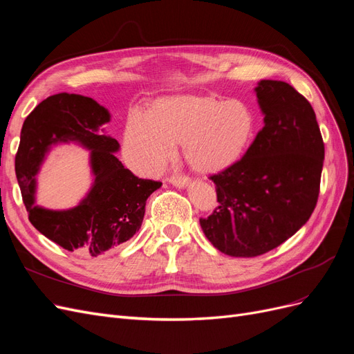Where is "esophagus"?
I'll list each match as a JSON object with an SVG mask.
<instances>
[{
	"mask_svg": "<svg viewBox=\"0 0 354 354\" xmlns=\"http://www.w3.org/2000/svg\"><path fill=\"white\" fill-rule=\"evenodd\" d=\"M168 181H169V183L173 185V186H176V187L185 189V187L189 186L190 178L186 177V176H171V177L168 178Z\"/></svg>",
	"mask_w": 354,
	"mask_h": 354,
	"instance_id": "34e87169",
	"label": "esophagus"
}]
</instances>
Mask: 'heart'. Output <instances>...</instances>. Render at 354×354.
Returning a JSON list of instances; mask_svg holds the SVG:
<instances>
[{"mask_svg":"<svg viewBox=\"0 0 354 354\" xmlns=\"http://www.w3.org/2000/svg\"><path fill=\"white\" fill-rule=\"evenodd\" d=\"M255 113L241 100L211 95H173L158 100L151 116L136 111L127 122L128 162L143 174H158L183 145L187 164L199 173H218L245 153L255 134Z\"/></svg>","mask_w":354,"mask_h":354,"instance_id":"1","label":"heart"}]
</instances>
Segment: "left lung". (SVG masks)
<instances>
[{
	"label": "left lung",
	"mask_w": 354,
	"mask_h": 354,
	"mask_svg": "<svg viewBox=\"0 0 354 354\" xmlns=\"http://www.w3.org/2000/svg\"><path fill=\"white\" fill-rule=\"evenodd\" d=\"M264 127L243 158L209 178L218 207L201 218L207 239L230 257L274 250L316 207L325 146L312 104L283 81L255 87Z\"/></svg>",
	"instance_id": "obj_1"
}]
</instances>
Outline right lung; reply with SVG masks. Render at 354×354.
<instances>
[{
	"mask_svg": "<svg viewBox=\"0 0 354 354\" xmlns=\"http://www.w3.org/2000/svg\"><path fill=\"white\" fill-rule=\"evenodd\" d=\"M109 121V111L91 97L50 95L25 120L16 155V177L32 226L62 248L91 257L131 239L142 227L147 198L162 186L122 165L115 155L120 143L102 128ZM66 142L91 151L93 185L77 207L42 209L36 205V176L50 149Z\"/></svg>",
	"mask_w": 354,
	"mask_h": 354,
	"instance_id": "add662e5",
	"label": "right lung"
}]
</instances>
